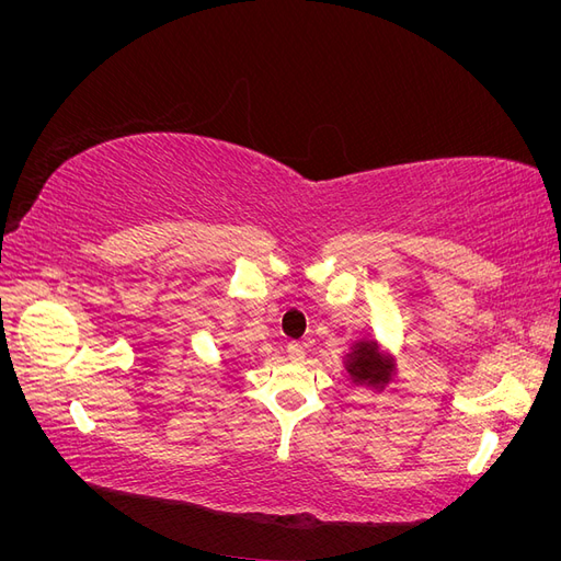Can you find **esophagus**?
I'll return each mask as SVG.
<instances>
[{"mask_svg":"<svg viewBox=\"0 0 561 561\" xmlns=\"http://www.w3.org/2000/svg\"><path fill=\"white\" fill-rule=\"evenodd\" d=\"M285 353H287V358H290L293 363H301L304 358H307V348H304L301 344H297V342H290L285 346Z\"/></svg>","mask_w":561,"mask_h":561,"instance_id":"obj_1","label":"esophagus"}]
</instances>
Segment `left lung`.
I'll return each mask as SVG.
<instances>
[{
    "instance_id": "1",
    "label": "left lung",
    "mask_w": 561,
    "mask_h": 561,
    "mask_svg": "<svg viewBox=\"0 0 561 561\" xmlns=\"http://www.w3.org/2000/svg\"><path fill=\"white\" fill-rule=\"evenodd\" d=\"M346 358V371L355 383L381 386L390 379V371H393V363L386 360L379 353L377 342H358Z\"/></svg>"
}]
</instances>
